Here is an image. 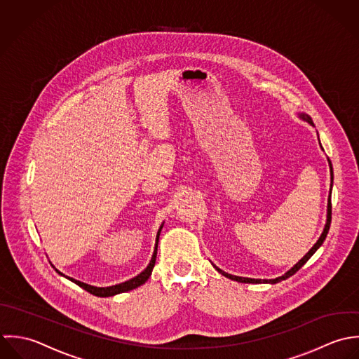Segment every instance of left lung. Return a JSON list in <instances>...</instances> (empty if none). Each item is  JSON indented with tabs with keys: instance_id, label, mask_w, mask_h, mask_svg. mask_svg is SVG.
I'll list each match as a JSON object with an SVG mask.
<instances>
[{
	"instance_id": "1",
	"label": "left lung",
	"mask_w": 359,
	"mask_h": 359,
	"mask_svg": "<svg viewBox=\"0 0 359 359\" xmlns=\"http://www.w3.org/2000/svg\"><path fill=\"white\" fill-rule=\"evenodd\" d=\"M298 115H299V118H301L302 121H305V122H308L309 125L313 126V122H312V119H311L309 115H306V114H298ZM327 161H329V166H330V176H332V186H333V166H332V162H330L329 158H327ZM330 194H332V189H330ZM330 222H332V201H330V196H329V200H327V219H326V224H325V229H323V231H322L319 240L313 244V247H312L290 271H287L283 276H279V278H276V279H251V278L234 276V275H230V273L223 272L222 269L216 268L215 265H214V266H215L216 271H217L219 273H222V275L226 276L227 279H231V280H236V282H240V283H255V285H257V283H271V285L279 283V282H282V280H286L287 278L292 276L297 271H299V269L306 264V261L315 254V251L323 244V241H325V238H326V236H327V233H329V229H330Z\"/></svg>"
}]
</instances>
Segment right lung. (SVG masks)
<instances>
[{"mask_svg": "<svg viewBox=\"0 0 359 359\" xmlns=\"http://www.w3.org/2000/svg\"><path fill=\"white\" fill-rule=\"evenodd\" d=\"M162 226H163V224H162ZM162 226L159 227V230H158V233H156V244H155V250H154V254H152V258H151V261H149L148 266L144 269L143 272H142L140 275H137L136 278H133V279H130V280H128V282H123V283H119V285H115V286L109 287L90 286V285H86V283H83V282H79V280H76V279H73V278L65 276V275H64V273H61L58 269H55V271H57L61 276H65L67 279H69L71 282L76 283L77 286L84 288L86 291H88V292H90V294H93V295H97V297H112V295H116V294L126 292V291H130V290H133V288H137V287L142 286V285H144V283L148 280V278L151 276V272H152V269H154L155 259H156L158 240H159V234H161V229H162Z\"/></svg>", "mask_w": 359, "mask_h": 359, "instance_id": "add662e5", "label": "right lung"}]
</instances>
